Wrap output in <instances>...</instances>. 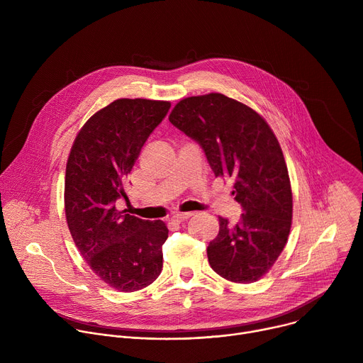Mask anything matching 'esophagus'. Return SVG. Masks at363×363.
Segmentation results:
<instances>
[{
	"instance_id": "1",
	"label": "esophagus",
	"mask_w": 363,
	"mask_h": 363,
	"mask_svg": "<svg viewBox=\"0 0 363 363\" xmlns=\"http://www.w3.org/2000/svg\"><path fill=\"white\" fill-rule=\"evenodd\" d=\"M194 214L192 213H184V214H177L172 217V221H177V223H184L186 220H189Z\"/></svg>"
}]
</instances>
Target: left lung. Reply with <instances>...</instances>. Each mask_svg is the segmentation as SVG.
I'll use <instances>...</instances> for the list:
<instances>
[{
  "label": "left lung",
  "mask_w": 363,
  "mask_h": 363,
  "mask_svg": "<svg viewBox=\"0 0 363 363\" xmlns=\"http://www.w3.org/2000/svg\"><path fill=\"white\" fill-rule=\"evenodd\" d=\"M169 122L203 150L216 177L235 179L242 214L235 225L220 217L206 248L213 270L234 283H252L281 254L291 227L293 198L281 147L267 122L221 93L181 100Z\"/></svg>",
  "instance_id": "obj_1"
}]
</instances>
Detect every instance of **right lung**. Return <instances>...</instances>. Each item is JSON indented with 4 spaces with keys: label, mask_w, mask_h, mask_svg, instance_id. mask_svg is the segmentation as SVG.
Here are the masks:
<instances>
[{
    "label": "right lung",
    "mask_w": 363,
    "mask_h": 363,
    "mask_svg": "<svg viewBox=\"0 0 363 363\" xmlns=\"http://www.w3.org/2000/svg\"><path fill=\"white\" fill-rule=\"evenodd\" d=\"M171 103L118 99L94 113L72 146L65 181V208L76 247L103 281L136 291L162 272L164 221H146L116 210L128 199L125 181L150 133Z\"/></svg>",
    "instance_id": "right-lung-1"
}]
</instances>
